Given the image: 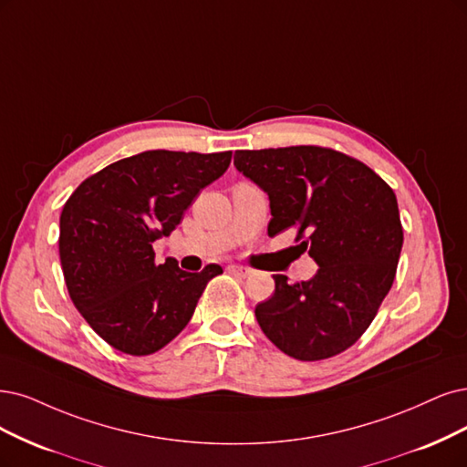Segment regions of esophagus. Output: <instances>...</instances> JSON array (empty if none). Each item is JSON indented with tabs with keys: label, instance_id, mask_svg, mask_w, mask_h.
Masks as SVG:
<instances>
[{
	"label": "esophagus",
	"instance_id": "1",
	"mask_svg": "<svg viewBox=\"0 0 467 467\" xmlns=\"http://www.w3.org/2000/svg\"><path fill=\"white\" fill-rule=\"evenodd\" d=\"M227 269H229V273L236 275V277H243V279L248 277V275H252V269H248L244 265H229Z\"/></svg>",
	"mask_w": 467,
	"mask_h": 467
}]
</instances>
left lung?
I'll list each match as a JSON object with an SVG mask.
<instances>
[{"label": "left lung", "instance_id": "left-lung-1", "mask_svg": "<svg viewBox=\"0 0 467 467\" xmlns=\"http://www.w3.org/2000/svg\"><path fill=\"white\" fill-rule=\"evenodd\" d=\"M236 169L269 196V236L296 231L319 265L309 281L273 275L255 319L281 352L333 358L368 331L392 286L404 243L399 202L373 169L321 146L236 150Z\"/></svg>", "mask_w": 467, "mask_h": 467}]
</instances>
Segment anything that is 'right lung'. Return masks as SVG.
Instances as JSON below:
<instances>
[{
    "label": "right lung",
    "instance_id": "obj_1",
    "mask_svg": "<svg viewBox=\"0 0 467 467\" xmlns=\"http://www.w3.org/2000/svg\"><path fill=\"white\" fill-rule=\"evenodd\" d=\"M233 151L150 150L78 184L59 217V257L75 307L109 347L130 356L161 350L192 317L223 269L155 264L151 244L177 229L200 190L229 169Z\"/></svg>",
    "mask_w": 467,
    "mask_h": 467
}]
</instances>
